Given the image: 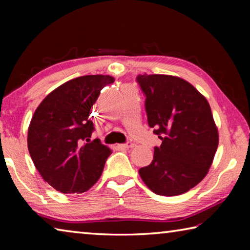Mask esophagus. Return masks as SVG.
Here are the masks:
<instances>
[{"label": "esophagus", "mask_w": 250, "mask_h": 250, "mask_svg": "<svg viewBox=\"0 0 250 250\" xmlns=\"http://www.w3.org/2000/svg\"><path fill=\"white\" fill-rule=\"evenodd\" d=\"M119 147H124V149H131V147L134 146V143L133 142H126L124 143V145H118Z\"/></svg>", "instance_id": "obj_1"}]
</instances>
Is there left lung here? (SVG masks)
Here are the masks:
<instances>
[{"mask_svg": "<svg viewBox=\"0 0 250 250\" xmlns=\"http://www.w3.org/2000/svg\"><path fill=\"white\" fill-rule=\"evenodd\" d=\"M137 82L146 95L147 124L162 140L139 174L158 195H181L204 179L216 153L218 130L209 104L176 76L145 74Z\"/></svg>", "mask_w": 250, "mask_h": 250, "instance_id": "8db88e82", "label": "left lung"}]
</instances>
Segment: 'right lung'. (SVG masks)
<instances>
[{
  "instance_id": "obj_1",
  "label": "right lung",
  "mask_w": 250,
  "mask_h": 250,
  "mask_svg": "<svg viewBox=\"0 0 250 250\" xmlns=\"http://www.w3.org/2000/svg\"><path fill=\"white\" fill-rule=\"evenodd\" d=\"M109 75H87L61 84L45 97L28 126L27 146L34 166L56 191L83 193L101 176L111 150L99 139L90 110Z\"/></svg>"
}]
</instances>
